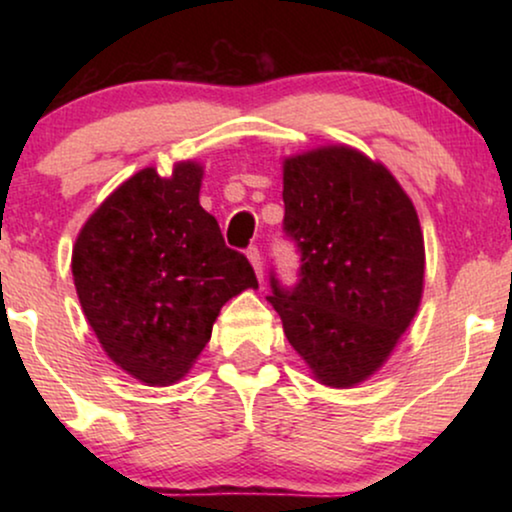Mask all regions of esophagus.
I'll list each match as a JSON object with an SVG mask.
<instances>
[{
  "label": "esophagus",
  "mask_w": 512,
  "mask_h": 512,
  "mask_svg": "<svg viewBox=\"0 0 512 512\" xmlns=\"http://www.w3.org/2000/svg\"><path fill=\"white\" fill-rule=\"evenodd\" d=\"M247 258H249V263L254 265L258 279H263V258H261V251H258V247H254V244L247 249Z\"/></svg>",
  "instance_id": "34e87169"
}]
</instances>
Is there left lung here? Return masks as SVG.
Masks as SVG:
<instances>
[{
  "instance_id": "left-lung-1",
  "label": "left lung",
  "mask_w": 512,
  "mask_h": 512,
  "mask_svg": "<svg viewBox=\"0 0 512 512\" xmlns=\"http://www.w3.org/2000/svg\"><path fill=\"white\" fill-rule=\"evenodd\" d=\"M284 233L298 247V284L272 296L286 338L328 387H354L387 361L424 289L415 205L382 163L352 146L284 160Z\"/></svg>"
}]
</instances>
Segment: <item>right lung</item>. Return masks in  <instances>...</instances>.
<instances>
[{
  "instance_id": "add662e5",
  "label": "right lung",
  "mask_w": 512,
  "mask_h": 512,
  "mask_svg": "<svg viewBox=\"0 0 512 512\" xmlns=\"http://www.w3.org/2000/svg\"><path fill=\"white\" fill-rule=\"evenodd\" d=\"M202 167H153L123 181L81 228L72 275L83 314L111 361L149 387L181 380L212 338L221 307L258 289L200 207Z\"/></svg>"
}]
</instances>
